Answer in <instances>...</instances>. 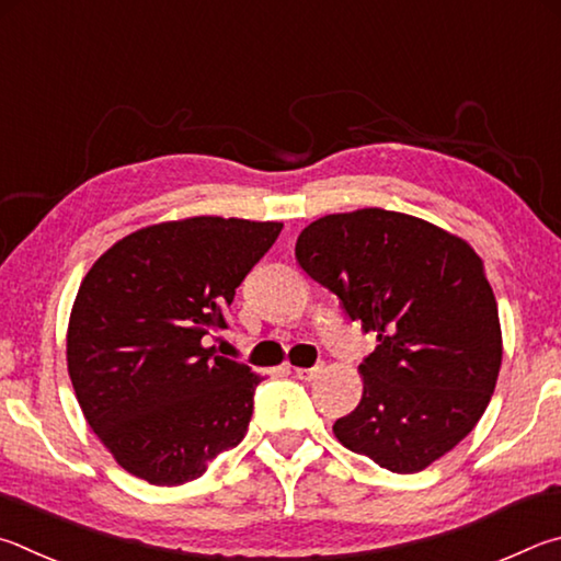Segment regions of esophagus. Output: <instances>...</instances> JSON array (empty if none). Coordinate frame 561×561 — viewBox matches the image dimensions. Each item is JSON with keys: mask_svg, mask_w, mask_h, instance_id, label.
Returning <instances> with one entry per match:
<instances>
[{"mask_svg": "<svg viewBox=\"0 0 561 561\" xmlns=\"http://www.w3.org/2000/svg\"><path fill=\"white\" fill-rule=\"evenodd\" d=\"M293 371H296V377H298L300 381H312V379H316V377L320 375L322 367H296Z\"/></svg>", "mask_w": 561, "mask_h": 561, "instance_id": "1", "label": "esophagus"}]
</instances>
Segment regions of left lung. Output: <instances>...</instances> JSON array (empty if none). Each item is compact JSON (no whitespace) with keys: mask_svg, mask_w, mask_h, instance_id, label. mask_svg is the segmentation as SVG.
<instances>
[{"mask_svg":"<svg viewBox=\"0 0 561 561\" xmlns=\"http://www.w3.org/2000/svg\"><path fill=\"white\" fill-rule=\"evenodd\" d=\"M296 259L379 345L337 440L391 473H419L463 440L495 391L497 302L470 245L416 216L359 209L302 229Z\"/></svg>","mask_w":561,"mask_h":561,"instance_id":"left-lung-1","label":"left lung"}]
</instances>
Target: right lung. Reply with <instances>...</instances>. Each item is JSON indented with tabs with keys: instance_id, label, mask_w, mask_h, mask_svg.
<instances>
[{
	"instance_id": "right-lung-1",
	"label": "right lung",
	"mask_w": 561,
	"mask_h": 561,
	"mask_svg": "<svg viewBox=\"0 0 561 561\" xmlns=\"http://www.w3.org/2000/svg\"><path fill=\"white\" fill-rule=\"evenodd\" d=\"M283 224L194 216L107 249L78 288L68 375L88 426L152 485L199 478L241 444L261 377L209 347Z\"/></svg>"
}]
</instances>
